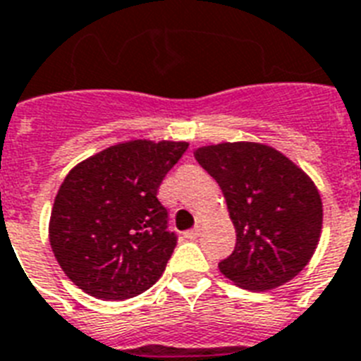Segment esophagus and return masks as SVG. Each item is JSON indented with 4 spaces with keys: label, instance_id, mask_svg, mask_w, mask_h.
I'll return each instance as SVG.
<instances>
[{
    "label": "esophagus",
    "instance_id": "1",
    "mask_svg": "<svg viewBox=\"0 0 361 361\" xmlns=\"http://www.w3.org/2000/svg\"><path fill=\"white\" fill-rule=\"evenodd\" d=\"M200 230H202L200 226H195L192 230L185 231V233H183V237H185V239H196V237L200 235Z\"/></svg>",
    "mask_w": 361,
    "mask_h": 361
}]
</instances>
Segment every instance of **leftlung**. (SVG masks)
Listing matches in <instances>:
<instances>
[{
  "label": "left lung",
  "mask_w": 361,
  "mask_h": 361,
  "mask_svg": "<svg viewBox=\"0 0 361 361\" xmlns=\"http://www.w3.org/2000/svg\"><path fill=\"white\" fill-rule=\"evenodd\" d=\"M196 161L215 178L235 226V248L219 269L250 291L293 280L312 259L323 228V202L304 171L259 142L202 146Z\"/></svg>",
  "instance_id": "1"
}]
</instances>
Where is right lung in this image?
<instances>
[{"label": "right lung", "mask_w": 361, "mask_h": 361, "mask_svg": "<svg viewBox=\"0 0 361 361\" xmlns=\"http://www.w3.org/2000/svg\"><path fill=\"white\" fill-rule=\"evenodd\" d=\"M187 146L130 140L68 172L51 209L49 245L79 289L104 300H126L159 280L178 237L169 231L157 190Z\"/></svg>", "instance_id": "obj_1"}]
</instances>
